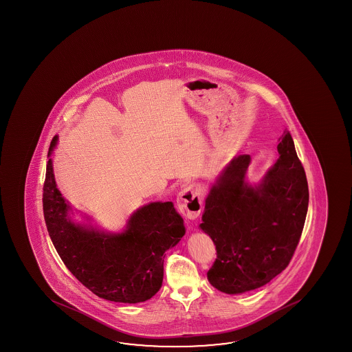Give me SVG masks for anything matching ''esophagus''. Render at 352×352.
Masks as SVG:
<instances>
[{
  "label": "esophagus",
  "instance_id": "34e87169",
  "mask_svg": "<svg viewBox=\"0 0 352 352\" xmlns=\"http://www.w3.org/2000/svg\"><path fill=\"white\" fill-rule=\"evenodd\" d=\"M179 213L188 219H194L202 210V195L196 185L185 186L177 200Z\"/></svg>",
  "mask_w": 352,
  "mask_h": 352
}]
</instances>
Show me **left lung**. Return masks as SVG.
<instances>
[{
  "mask_svg": "<svg viewBox=\"0 0 352 352\" xmlns=\"http://www.w3.org/2000/svg\"><path fill=\"white\" fill-rule=\"evenodd\" d=\"M278 158L258 183H249V155L234 157L211 184L200 230L217 259L208 283L241 294L270 283L287 267L308 211V183L289 133L278 140Z\"/></svg>",
  "mask_w": 352,
  "mask_h": 352,
  "instance_id": "8db88e82",
  "label": "left lung"
}]
</instances>
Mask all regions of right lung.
<instances>
[{
    "label": "right lung",
    "instance_id": "1",
    "mask_svg": "<svg viewBox=\"0 0 352 352\" xmlns=\"http://www.w3.org/2000/svg\"><path fill=\"white\" fill-rule=\"evenodd\" d=\"M52 139L43 192L49 236L72 275L93 294L120 303H140L160 291L168 249L185 234L184 221L170 201L150 202L133 211L122 231L108 232L76 222L75 210L58 189L50 156L58 144Z\"/></svg>",
    "mask_w": 352,
    "mask_h": 352
}]
</instances>
